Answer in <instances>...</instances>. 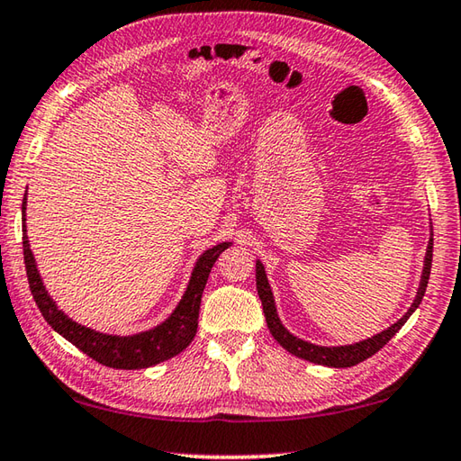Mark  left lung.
Listing matches in <instances>:
<instances>
[{
  "label": "left lung",
  "mask_w": 461,
  "mask_h": 461,
  "mask_svg": "<svg viewBox=\"0 0 461 461\" xmlns=\"http://www.w3.org/2000/svg\"><path fill=\"white\" fill-rule=\"evenodd\" d=\"M431 257H433V239H429L428 245V253H425V265H423V273H421V283L418 294H415V301L411 303L410 311L405 315L393 323L385 331H381L377 335H373L366 341L353 343V345H341V347H321V345H312L303 341V339L291 335L286 329L283 327L279 315H276V307H275V299L271 293V286H268L267 281V273L265 267L260 260H257V291H258V299L263 303V312L267 319V327L268 331L273 333V337L279 341L286 351L297 355V357L311 361V363H319V366H327V367H353L357 363L366 361L371 355H375L381 347L389 343L399 329L405 325V321L411 317V312L420 307V303L425 294V289H428V281H429V271H431Z\"/></svg>",
  "instance_id": "1"
}]
</instances>
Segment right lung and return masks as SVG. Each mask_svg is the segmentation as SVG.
<instances>
[{
    "label": "right lung",
    "mask_w": 461,
    "mask_h": 461,
    "mask_svg": "<svg viewBox=\"0 0 461 461\" xmlns=\"http://www.w3.org/2000/svg\"><path fill=\"white\" fill-rule=\"evenodd\" d=\"M25 201H28V198L23 196L22 212L25 273H28L33 301H36L43 319L48 321V325H51L54 331L66 337L69 343L76 345L77 349L84 351L94 361L114 369H146L156 366V363L175 357V355L186 349L196 335L198 309H201V299L208 275H211V268L216 263V258L221 257L222 250H227L230 247V242H221V245L204 250L201 258L196 260L193 276H190V283L185 291V297L180 299L178 307L172 311V315L164 321V323L150 329V331H142L128 337L106 335L76 323V321L64 315V311H59L56 307V301L48 294L36 267V258L32 255L28 234H25Z\"/></svg>",
    "instance_id": "obj_1"
}]
</instances>
